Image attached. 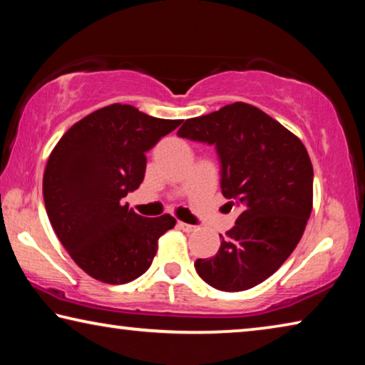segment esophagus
I'll use <instances>...</instances> for the list:
<instances>
[{
	"label": "esophagus",
	"instance_id": "34e87169",
	"mask_svg": "<svg viewBox=\"0 0 365 365\" xmlns=\"http://www.w3.org/2000/svg\"><path fill=\"white\" fill-rule=\"evenodd\" d=\"M177 225H178V228H182L183 232H193V230H196V227H195V225L185 224V222H180V220L177 222Z\"/></svg>",
	"mask_w": 365,
	"mask_h": 365
}]
</instances>
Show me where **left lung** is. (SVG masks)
<instances>
[{
	"label": "left lung",
	"instance_id": "8db88e82",
	"mask_svg": "<svg viewBox=\"0 0 365 365\" xmlns=\"http://www.w3.org/2000/svg\"><path fill=\"white\" fill-rule=\"evenodd\" d=\"M178 137L215 145L222 195L240 207L217 255L197 259V275L222 292H245L280 269L312 211L314 170L302 141L256 106L227 104L185 120Z\"/></svg>",
	"mask_w": 365,
	"mask_h": 365
}]
</instances>
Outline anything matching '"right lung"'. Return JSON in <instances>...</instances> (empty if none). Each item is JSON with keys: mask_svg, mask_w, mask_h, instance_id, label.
I'll list each match as a JSON object with an SVG mask.
<instances>
[{"mask_svg": "<svg viewBox=\"0 0 365 365\" xmlns=\"http://www.w3.org/2000/svg\"><path fill=\"white\" fill-rule=\"evenodd\" d=\"M182 120L158 119L130 104H109L73 123L54 146L43 197L59 242L80 269L109 285L150 269L159 237L175 219L141 217L122 197L140 187L146 151Z\"/></svg>", "mask_w": 365, "mask_h": 365, "instance_id": "right-lung-1", "label": "right lung"}]
</instances>
